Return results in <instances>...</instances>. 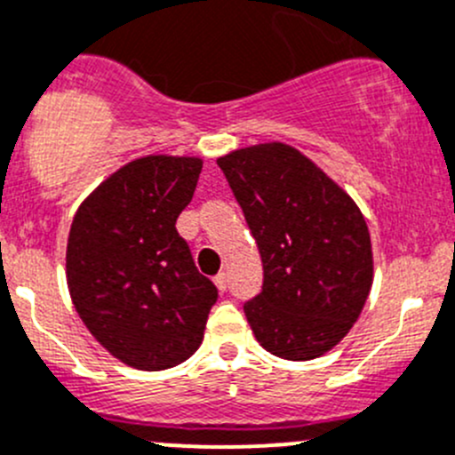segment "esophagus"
Returning a JSON list of instances; mask_svg holds the SVG:
<instances>
[{
	"label": "esophagus",
	"instance_id": "esophagus-1",
	"mask_svg": "<svg viewBox=\"0 0 455 455\" xmlns=\"http://www.w3.org/2000/svg\"><path fill=\"white\" fill-rule=\"evenodd\" d=\"M215 286H218L220 291H227V286H228V273H218V275H215Z\"/></svg>",
	"mask_w": 455,
	"mask_h": 455
}]
</instances>
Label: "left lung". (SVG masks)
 <instances>
[{"label":"left lung","mask_w":455,"mask_h":455,"mask_svg":"<svg viewBox=\"0 0 455 455\" xmlns=\"http://www.w3.org/2000/svg\"><path fill=\"white\" fill-rule=\"evenodd\" d=\"M264 268L244 302L268 354L313 360L333 349L363 311L373 282L367 222L324 171L282 142L220 157Z\"/></svg>","instance_id":"obj_1"}]
</instances>
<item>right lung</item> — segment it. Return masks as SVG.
Wrapping results in <instances>:
<instances>
[{
    "mask_svg": "<svg viewBox=\"0 0 455 455\" xmlns=\"http://www.w3.org/2000/svg\"><path fill=\"white\" fill-rule=\"evenodd\" d=\"M202 160L148 156L100 184L75 213L66 280L86 329L124 364L162 371L191 358L218 289L175 222Z\"/></svg>",
    "mask_w": 455,
    "mask_h": 455,
    "instance_id": "1",
    "label": "right lung"
}]
</instances>
